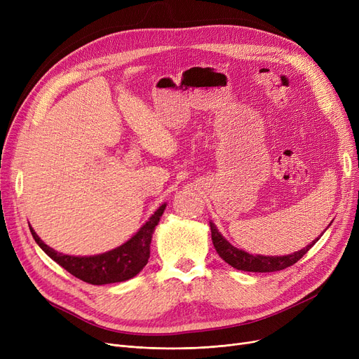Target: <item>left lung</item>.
I'll list each match as a JSON object with an SVG mask.
<instances>
[{
  "label": "left lung",
  "mask_w": 359,
  "mask_h": 359,
  "mask_svg": "<svg viewBox=\"0 0 359 359\" xmlns=\"http://www.w3.org/2000/svg\"><path fill=\"white\" fill-rule=\"evenodd\" d=\"M329 225H327V229H329ZM210 227H211V237H212L214 248H215L217 253L219 255V257L224 262H227L230 266H233L238 271H246V272H276V271L285 269L288 266H292L295 262H298L314 246L316 241H318V238L323 234L322 233L316 240H313L309 246H306L304 249H301L298 252H294L292 255L262 256V255H250L241 249L234 248L229 240H225L222 237V234L217 230L215 224L212 221H210Z\"/></svg>",
  "instance_id": "1"
}]
</instances>
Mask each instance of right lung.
<instances>
[{"instance_id": "right-lung-1", "label": "right lung", "mask_w": 359, "mask_h": 359, "mask_svg": "<svg viewBox=\"0 0 359 359\" xmlns=\"http://www.w3.org/2000/svg\"><path fill=\"white\" fill-rule=\"evenodd\" d=\"M165 205L167 203H163L142 227L128 241H125L122 246L94 256H71L58 253L45 244L30 225L29 227L39 248L75 278L91 285L115 284V282H123L134 278L148 263L151 238H153L154 230L165 210Z\"/></svg>"}]
</instances>
